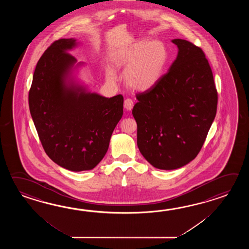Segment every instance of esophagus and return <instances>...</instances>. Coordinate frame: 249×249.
<instances>
[{
	"instance_id": "obj_1",
	"label": "esophagus",
	"mask_w": 249,
	"mask_h": 249,
	"mask_svg": "<svg viewBox=\"0 0 249 249\" xmlns=\"http://www.w3.org/2000/svg\"><path fill=\"white\" fill-rule=\"evenodd\" d=\"M124 108H126L127 110H132L133 107V101L132 99H126L124 103Z\"/></svg>"
}]
</instances>
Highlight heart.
<instances>
[{
  "instance_id": "heart-1",
  "label": "heart",
  "mask_w": 249,
  "mask_h": 249,
  "mask_svg": "<svg viewBox=\"0 0 249 249\" xmlns=\"http://www.w3.org/2000/svg\"><path fill=\"white\" fill-rule=\"evenodd\" d=\"M168 61V51L164 43L149 39L139 40L117 50L113 62L117 68L125 69V85L132 90L145 91L159 83ZM109 81L117 79L112 69L107 70Z\"/></svg>"
}]
</instances>
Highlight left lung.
Instances as JSON below:
<instances>
[{
  "label": "left lung",
  "mask_w": 249,
  "mask_h": 249,
  "mask_svg": "<svg viewBox=\"0 0 249 249\" xmlns=\"http://www.w3.org/2000/svg\"><path fill=\"white\" fill-rule=\"evenodd\" d=\"M179 49L167 73L153 88L136 94L132 115L137 145L154 167L174 170L199 153L216 115L218 93L200 47L174 39Z\"/></svg>",
  "instance_id": "8db88e82"
}]
</instances>
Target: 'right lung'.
Instances as JSON below:
<instances>
[{
	"label": "right lung",
	"instance_id": "1",
	"mask_svg": "<svg viewBox=\"0 0 249 249\" xmlns=\"http://www.w3.org/2000/svg\"><path fill=\"white\" fill-rule=\"evenodd\" d=\"M74 39L53 42L38 60L28 94L29 109L42 148L66 169L94 168L104 158L123 116L121 94L105 98L66 84L76 59L68 51Z\"/></svg>",
	"mask_w": 249,
	"mask_h": 249
}]
</instances>
